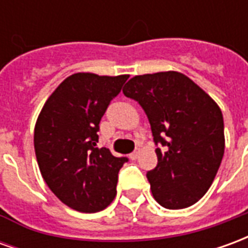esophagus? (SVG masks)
I'll return each mask as SVG.
<instances>
[{
  "label": "esophagus",
  "instance_id": "esophagus-1",
  "mask_svg": "<svg viewBox=\"0 0 248 248\" xmlns=\"http://www.w3.org/2000/svg\"><path fill=\"white\" fill-rule=\"evenodd\" d=\"M138 155H140V150H135L134 153H131V154H130V158H131V159H137Z\"/></svg>",
  "mask_w": 248,
  "mask_h": 248
}]
</instances>
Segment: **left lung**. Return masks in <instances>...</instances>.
Returning a JSON list of instances; mask_svg holds the SVG:
<instances>
[{
    "mask_svg": "<svg viewBox=\"0 0 248 248\" xmlns=\"http://www.w3.org/2000/svg\"><path fill=\"white\" fill-rule=\"evenodd\" d=\"M122 92L145 110L158 165L147 171L153 197L165 208L197 203L213 185L224 154L223 115L218 103L179 71L135 76Z\"/></svg>",
    "mask_w": 248,
    "mask_h": 248,
    "instance_id": "8db88e82",
    "label": "left lung"
}]
</instances>
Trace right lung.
Listing matches in <instances>:
<instances>
[{
	"label": "right lung",
	"instance_id": "add662e5",
	"mask_svg": "<svg viewBox=\"0 0 248 248\" xmlns=\"http://www.w3.org/2000/svg\"><path fill=\"white\" fill-rule=\"evenodd\" d=\"M129 76L76 73L62 81L37 118L34 150L41 175L62 203L97 213L117 195L118 172L127 158L98 149L99 122Z\"/></svg>",
	"mask_w": 248,
	"mask_h": 248
}]
</instances>
